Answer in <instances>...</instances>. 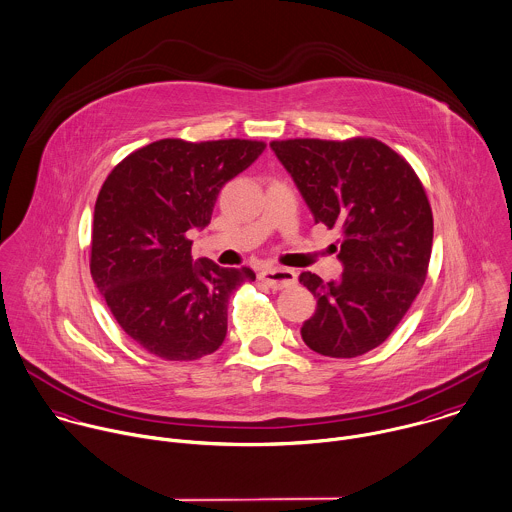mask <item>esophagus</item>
Returning a JSON list of instances; mask_svg holds the SVG:
<instances>
[{"label":"esophagus","mask_w":512,"mask_h":512,"mask_svg":"<svg viewBox=\"0 0 512 512\" xmlns=\"http://www.w3.org/2000/svg\"><path fill=\"white\" fill-rule=\"evenodd\" d=\"M261 281H265L271 289H287L297 283V273L283 267H269L261 271Z\"/></svg>","instance_id":"1"}]
</instances>
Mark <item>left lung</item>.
Returning a JSON list of instances; mask_svg holds the SVG:
<instances>
[{
    "mask_svg": "<svg viewBox=\"0 0 512 512\" xmlns=\"http://www.w3.org/2000/svg\"><path fill=\"white\" fill-rule=\"evenodd\" d=\"M271 149L315 223L341 231L339 281H299L317 311L301 327L309 349L351 359L379 347L419 295L433 249V211L413 167L373 137L285 139ZM337 249V247H335Z\"/></svg>",
    "mask_w": 512,
    "mask_h": 512,
    "instance_id": "left-lung-1",
    "label": "left lung"
}]
</instances>
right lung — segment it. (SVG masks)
Masks as SVG:
<instances>
[{"label": "right lung", "instance_id": "add662e5", "mask_svg": "<svg viewBox=\"0 0 512 512\" xmlns=\"http://www.w3.org/2000/svg\"><path fill=\"white\" fill-rule=\"evenodd\" d=\"M263 149L251 139H159L129 153L101 185L91 277L119 327L147 353L195 361L225 341L229 297L255 273L193 261L187 233L209 225L221 187Z\"/></svg>", "mask_w": 512, "mask_h": 512}]
</instances>
